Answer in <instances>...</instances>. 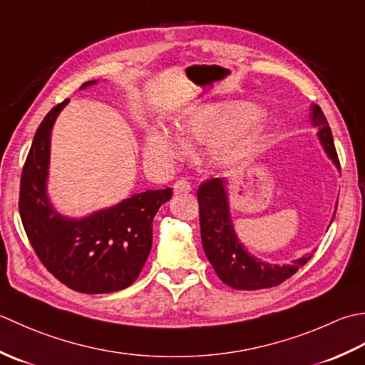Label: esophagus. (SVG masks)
<instances>
[{"mask_svg": "<svg viewBox=\"0 0 365 365\" xmlns=\"http://www.w3.org/2000/svg\"><path fill=\"white\" fill-rule=\"evenodd\" d=\"M173 190L175 193H187L192 190V185L187 180H180L173 184Z\"/></svg>", "mask_w": 365, "mask_h": 365, "instance_id": "1", "label": "esophagus"}]
</instances>
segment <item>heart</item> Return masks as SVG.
Here are the masks:
<instances>
[{
  "mask_svg": "<svg viewBox=\"0 0 365 365\" xmlns=\"http://www.w3.org/2000/svg\"><path fill=\"white\" fill-rule=\"evenodd\" d=\"M185 138L211 140L206 160L214 167H228L255 150L264 132L263 116L242 102L203 107L178 124ZM146 155L153 162L167 165L185 151L184 140L163 125H155L146 135Z\"/></svg>",
  "mask_w": 365,
  "mask_h": 365,
  "instance_id": "b5f03b06",
  "label": "heart"
}]
</instances>
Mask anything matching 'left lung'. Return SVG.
I'll list each match as a JSON object with an SVG mask.
<instances>
[{"mask_svg":"<svg viewBox=\"0 0 365 365\" xmlns=\"http://www.w3.org/2000/svg\"><path fill=\"white\" fill-rule=\"evenodd\" d=\"M312 124L318 128V138L336 167L340 168L339 155L334 146L332 132L323 110L312 108ZM200 232L203 250L217 277L235 289H263L280 285L306 264L314 254H309L292 264H267L249 255L233 232L230 207L227 202L225 181L219 178L206 180L197 192Z\"/></svg>","mask_w":365,"mask_h":365,"instance_id":"8db88e82","label":"left lung"}]
</instances>
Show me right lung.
I'll list each match as a JSON object with an SVG mask.
<instances>
[{"mask_svg":"<svg viewBox=\"0 0 365 365\" xmlns=\"http://www.w3.org/2000/svg\"><path fill=\"white\" fill-rule=\"evenodd\" d=\"M96 83L86 81L81 88ZM58 103L36 130L20 178L19 211L29 242L47 271L78 293L124 289L140 276L153 245V220L172 189L146 190L81 220L59 215L47 197L50 133Z\"/></svg>","mask_w":365,"mask_h":365,"instance_id":"add662e5","label":"right lung"}]
</instances>
